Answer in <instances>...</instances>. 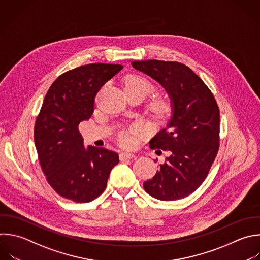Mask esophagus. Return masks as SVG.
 <instances>
[{"label": "esophagus", "mask_w": 260, "mask_h": 260, "mask_svg": "<svg viewBox=\"0 0 260 260\" xmlns=\"http://www.w3.org/2000/svg\"><path fill=\"white\" fill-rule=\"evenodd\" d=\"M132 157H134V154L131 153V152H122V153L120 154V159H121V160L130 159V158H132Z\"/></svg>", "instance_id": "esophagus-1"}]
</instances>
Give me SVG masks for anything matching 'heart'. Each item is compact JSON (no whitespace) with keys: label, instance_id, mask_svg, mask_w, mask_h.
I'll return each mask as SVG.
<instances>
[{"label":"heart","instance_id":"1","mask_svg":"<svg viewBox=\"0 0 260 260\" xmlns=\"http://www.w3.org/2000/svg\"><path fill=\"white\" fill-rule=\"evenodd\" d=\"M153 89L152 84L146 78L139 75H130L125 79V90L127 94H141L144 98ZM151 111L157 117H165L170 111V104L164 98H157L153 100L150 105ZM133 133L141 132V129L137 126L131 129ZM119 141L123 145H130L132 143L131 136L128 132H121L119 134Z\"/></svg>","mask_w":260,"mask_h":260}]
</instances>
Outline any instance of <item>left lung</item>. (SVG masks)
<instances>
[{
  "mask_svg": "<svg viewBox=\"0 0 260 260\" xmlns=\"http://www.w3.org/2000/svg\"><path fill=\"white\" fill-rule=\"evenodd\" d=\"M133 68L169 94L172 117L150 141L169 151L154 177L143 183L152 197L172 201L193 193L205 180L219 145V110L213 94L189 67L178 62L134 61ZM160 151V150H158ZM155 162V160H154Z\"/></svg>",
  "mask_w": 260,
  "mask_h": 260,
  "instance_id": "obj_1",
  "label": "left lung"
}]
</instances>
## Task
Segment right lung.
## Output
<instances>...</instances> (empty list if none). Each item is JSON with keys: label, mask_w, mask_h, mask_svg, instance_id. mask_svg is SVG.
<instances>
[{"label": "right lung", "mask_w": 260, "mask_h": 260, "mask_svg": "<svg viewBox=\"0 0 260 260\" xmlns=\"http://www.w3.org/2000/svg\"><path fill=\"white\" fill-rule=\"evenodd\" d=\"M122 65L88 64L60 75L48 90L35 126V143L48 183L62 197L78 203L92 201L106 189L117 152L84 147L78 126L93 114L102 86Z\"/></svg>", "instance_id": "obj_1"}]
</instances>
